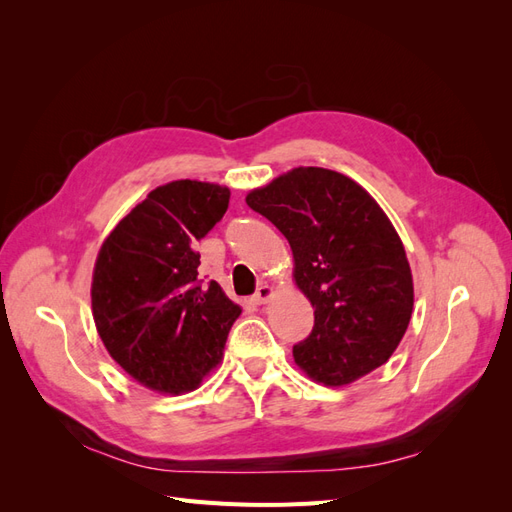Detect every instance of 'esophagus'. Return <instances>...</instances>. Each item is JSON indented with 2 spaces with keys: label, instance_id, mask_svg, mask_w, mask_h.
Instances as JSON below:
<instances>
[{
  "label": "esophagus",
  "instance_id": "34e87169",
  "mask_svg": "<svg viewBox=\"0 0 512 512\" xmlns=\"http://www.w3.org/2000/svg\"><path fill=\"white\" fill-rule=\"evenodd\" d=\"M271 297H273V288H271L269 284H262V286H258V290L254 292L252 301H254L256 305H265Z\"/></svg>",
  "mask_w": 512,
  "mask_h": 512
}]
</instances>
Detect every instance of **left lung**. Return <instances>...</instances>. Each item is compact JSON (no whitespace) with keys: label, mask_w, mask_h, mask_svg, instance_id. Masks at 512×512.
Masks as SVG:
<instances>
[{"label":"left lung","mask_w":512,"mask_h":512,"mask_svg":"<svg viewBox=\"0 0 512 512\" xmlns=\"http://www.w3.org/2000/svg\"><path fill=\"white\" fill-rule=\"evenodd\" d=\"M245 203L288 239L294 282L314 307L294 363L324 386H344L389 361L408 329L414 286L404 243L376 200L342 173L299 166Z\"/></svg>","instance_id":"8db88e82"}]
</instances>
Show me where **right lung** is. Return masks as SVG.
Masks as SVG:
<instances>
[{
  "instance_id": "1",
  "label": "right lung",
  "mask_w": 512,
  "mask_h": 512,
  "mask_svg": "<svg viewBox=\"0 0 512 512\" xmlns=\"http://www.w3.org/2000/svg\"><path fill=\"white\" fill-rule=\"evenodd\" d=\"M230 190L170 181L147 194L102 243L91 312L108 354L158 393L194 391L222 361L241 314L218 282L198 280L192 243L222 220Z\"/></svg>"
}]
</instances>
